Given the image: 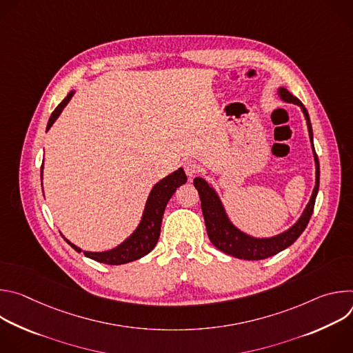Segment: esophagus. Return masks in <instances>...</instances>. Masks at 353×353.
Returning a JSON list of instances; mask_svg holds the SVG:
<instances>
[{"label": "esophagus", "mask_w": 353, "mask_h": 353, "mask_svg": "<svg viewBox=\"0 0 353 353\" xmlns=\"http://www.w3.org/2000/svg\"><path fill=\"white\" fill-rule=\"evenodd\" d=\"M184 172H185V174L191 179V177H194V176L199 172V166H198V163H196L195 161L187 159V161L184 162Z\"/></svg>", "instance_id": "34e87169"}]
</instances>
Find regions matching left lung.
Here are the masks:
<instances>
[{
  "label": "left lung",
  "instance_id": "8db88e82",
  "mask_svg": "<svg viewBox=\"0 0 353 353\" xmlns=\"http://www.w3.org/2000/svg\"><path fill=\"white\" fill-rule=\"evenodd\" d=\"M278 96L286 103H293L297 105L301 112L305 114L306 123H307V130H309V137L313 148V155H314V163H316V185L313 188L312 196L309 204L306 205L303 214L300 215V218L296 221L294 225H292L288 230L272 236V237H254L250 236L244 232H241L239 228L233 225V222L229 219L225 207L222 204V201L215 191V188L203 177H195L194 179V187L196 188L201 199V210H203V215L205 219V226H207V233L211 240V243L219 248L223 253L233 256L236 259L241 260H264L268 257H272L278 254L279 251L288 248L290 244H293L297 237L303 233L306 229L313 210H314V203H316V196L319 192V185H320V163L319 158L316 154V149L313 145V128L310 123L309 113L303 103L300 100L293 96L288 89L285 88H278Z\"/></svg>",
  "mask_w": 353,
  "mask_h": 353
}]
</instances>
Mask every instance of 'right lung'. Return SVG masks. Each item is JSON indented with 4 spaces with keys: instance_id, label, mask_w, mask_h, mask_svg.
<instances>
[{
    "instance_id": "right-lung-1",
    "label": "right lung",
    "mask_w": 353,
    "mask_h": 353,
    "mask_svg": "<svg viewBox=\"0 0 353 353\" xmlns=\"http://www.w3.org/2000/svg\"><path fill=\"white\" fill-rule=\"evenodd\" d=\"M75 90H71L63 102L56 108V110L52 113L47 123V131L50 130L54 124V121L59 119L63 109L68 105L71 97L74 96ZM41 172H43V165H41ZM41 176V174H40ZM187 181V176L183 170V168H179L176 172L170 173L165 179H162L159 183H157L152 190H150L145 210L141 218L139 225L137 229L117 247L106 251H83L74 243H71L68 239L64 237V240L77 251V253H83L85 257L92 259L97 263H103L109 265H121L127 264L135 260H139L141 257L146 256L148 253L154 250L157 245L159 236H161V226H162V218L165 208L169 203V199L174 194V191L183 185Z\"/></svg>"
}]
</instances>
